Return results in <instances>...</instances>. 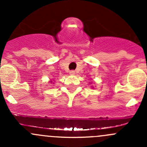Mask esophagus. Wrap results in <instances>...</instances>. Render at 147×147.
Here are the masks:
<instances>
[{"label": "esophagus", "mask_w": 147, "mask_h": 147, "mask_svg": "<svg viewBox=\"0 0 147 147\" xmlns=\"http://www.w3.org/2000/svg\"><path fill=\"white\" fill-rule=\"evenodd\" d=\"M75 74V72L74 70H72V71H69V75H74Z\"/></svg>", "instance_id": "obj_1"}]
</instances>
